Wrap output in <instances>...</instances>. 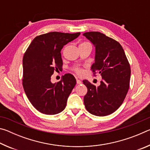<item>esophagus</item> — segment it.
I'll use <instances>...</instances> for the list:
<instances>
[{"instance_id":"obj_1","label":"esophagus","mask_w":150,"mask_h":150,"mask_svg":"<svg viewBox=\"0 0 150 150\" xmlns=\"http://www.w3.org/2000/svg\"><path fill=\"white\" fill-rule=\"evenodd\" d=\"M77 84H81V83H82V82H81V81H80L79 79H77Z\"/></svg>"}]
</instances>
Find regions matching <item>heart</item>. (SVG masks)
<instances>
[{"mask_svg":"<svg viewBox=\"0 0 150 150\" xmlns=\"http://www.w3.org/2000/svg\"><path fill=\"white\" fill-rule=\"evenodd\" d=\"M87 44H90L88 42H83L81 43L80 45H87ZM75 71V72L77 73V74H81V73H82V72H83L82 69H80V68H76Z\"/></svg>","mask_w":150,"mask_h":150,"instance_id":"1","label":"heart"}]
</instances>
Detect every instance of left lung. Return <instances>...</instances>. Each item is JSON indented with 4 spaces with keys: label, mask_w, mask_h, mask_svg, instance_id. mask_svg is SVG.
<instances>
[{
    "label": "left lung",
    "mask_w": 150,
    "mask_h": 150,
    "mask_svg": "<svg viewBox=\"0 0 150 150\" xmlns=\"http://www.w3.org/2000/svg\"><path fill=\"white\" fill-rule=\"evenodd\" d=\"M95 47L93 74L100 73L103 80L98 87L83 80L87 88L84 96L87 110L93 115H110L120 107L130 87V63L122 45L111 38L98 32L83 34Z\"/></svg>",
    "instance_id": "left-lung-1"
}]
</instances>
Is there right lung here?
<instances>
[{
	"mask_svg": "<svg viewBox=\"0 0 150 150\" xmlns=\"http://www.w3.org/2000/svg\"><path fill=\"white\" fill-rule=\"evenodd\" d=\"M79 35L80 32H52L38 35L25 52L22 85L30 102L41 113L54 115L65 108L75 78L67 73L59 82L52 83L51 77L54 71L62 69L63 47Z\"/></svg>",
	"mask_w": 150,
	"mask_h": 150,
	"instance_id": "1",
	"label": "right lung"
}]
</instances>
